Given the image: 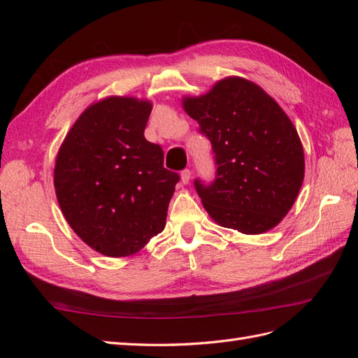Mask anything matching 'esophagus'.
<instances>
[{"label": "esophagus", "mask_w": 358, "mask_h": 358, "mask_svg": "<svg viewBox=\"0 0 358 358\" xmlns=\"http://www.w3.org/2000/svg\"><path fill=\"white\" fill-rule=\"evenodd\" d=\"M189 179H191V171H189L188 169L182 170V173H180V180H182V183H188Z\"/></svg>", "instance_id": "esophagus-1"}]
</instances>
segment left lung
I'll return each instance as SVG.
<instances>
[{"mask_svg":"<svg viewBox=\"0 0 358 358\" xmlns=\"http://www.w3.org/2000/svg\"><path fill=\"white\" fill-rule=\"evenodd\" d=\"M183 109L210 140L216 176L194 180L204 209L227 229L262 234L294 204L305 178V155L291 119L258 85L225 78Z\"/></svg>","mask_w":358,"mask_h":358,"instance_id":"left-lung-1","label":"left lung"}]
</instances>
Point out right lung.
<instances>
[{"instance_id":"right-lung-1","label":"right lung","mask_w":358,"mask_h":358,"mask_svg":"<svg viewBox=\"0 0 358 358\" xmlns=\"http://www.w3.org/2000/svg\"><path fill=\"white\" fill-rule=\"evenodd\" d=\"M152 103L107 96L91 104L58 150L55 192L74 233L107 257L138 252L166 227L179 175L145 138Z\"/></svg>"}]
</instances>
